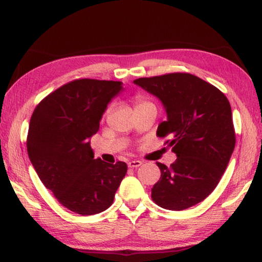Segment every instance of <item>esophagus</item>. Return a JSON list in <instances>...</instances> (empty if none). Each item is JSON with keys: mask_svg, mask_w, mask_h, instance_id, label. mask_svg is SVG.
Masks as SVG:
<instances>
[{"mask_svg": "<svg viewBox=\"0 0 262 262\" xmlns=\"http://www.w3.org/2000/svg\"><path fill=\"white\" fill-rule=\"evenodd\" d=\"M141 165H142V161H140V160H132V161H129V163H128V167H129V168H135V167L141 166Z\"/></svg>", "mask_w": 262, "mask_h": 262, "instance_id": "1", "label": "esophagus"}]
</instances>
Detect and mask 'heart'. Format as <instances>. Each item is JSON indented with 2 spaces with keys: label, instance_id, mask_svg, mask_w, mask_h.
<instances>
[{
  "label": "heart",
  "instance_id": "heart-1",
  "mask_svg": "<svg viewBox=\"0 0 262 262\" xmlns=\"http://www.w3.org/2000/svg\"><path fill=\"white\" fill-rule=\"evenodd\" d=\"M134 103H135V108L139 109V108H143V106H148V105H154L152 102L149 101L148 98H146L143 95H135L134 96ZM110 112V106L105 109L104 114H103V117H105L108 115Z\"/></svg>",
  "mask_w": 262,
  "mask_h": 262
}]
</instances>
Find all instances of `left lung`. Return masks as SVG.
<instances>
[{
    "mask_svg": "<svg viewBox=\"0 0 262 262\" xmlns=\"http://www.w3.org/2000/svg\"><path fill=\"white\" fill-rule=\"evenodd\" d=\"M163 102L167 120L157 136L168 139L177 160L167 167L157 163L161 176L152 200L161 208L184 210L204 201L215 190L235 148L230 103L222 91L186 72L134 80Z\"/></svg>",
    "mask_w": 262,
    "mask_h": 262,
    "instance_id": "obj_1",
    "label": "left lung"
}]
</instances>
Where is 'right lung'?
Here are the masks:
<instances>
[{
	"mask_svg": "<svg viewBox=\"0 0 262 262\" xmlns=\"http://www.w3.org/2000/svg\"><path fill=\"white\" fill-rule=\"evenodd\" d=\"M121 82L75 79L35 106L27 135L28 157L43 185L65 208L95 215L113 204L127 164L94 159L90 138Z\"/></svg>",
	"mask_w": 262,
	"mask_h": 262,
	"instance_id": "add662e5",
	"label": "right lung"
}]
</instances>
